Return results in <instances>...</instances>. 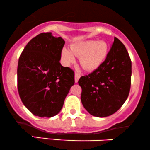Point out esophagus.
Listing matches in <instances>:
<instances>
[{
  "label": "esophagus",
  "instance_id": "1",
  "mask_svg": "<svg viewBox=\"0 0 150 150\" xmlns=\"http://www.w3.org/2000/svg\"><path fill=\"white\" fill-rule=\"evenodd\" d=\"M81 77V75L79 73H77V72H75V82H78L79 79H80V77Z\"/></svg>",
  "mask_w": 150,
  "mask_h": 150
}]
</instances>
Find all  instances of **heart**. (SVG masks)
Masks as SVG:
<instances>
[{
    "label": "heart",
    "mask_w": 150,
    "mask_h": 150,
    "mask_svg": "<svg viewBox=\"0 0 150 150\" xmlns=\"http://www.w3.org/2000/svg\"><path fill=\"white\" fill-rule=\"evenodd\" d=\"M108 45L104 41L86 40L70 46V51L63 49L61 58L63 63L69 65L75 62L74 56L80 58L81 66L87 71L97 69L104 63L108 53Z\"/></svg>",
    "instance_id": "heart-1"
}]
</instances>
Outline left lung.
<instances>
[{"instance_id": "8db88e82", "label": "left lung", "mask_w": 150, "mask_h": 150, "mask_svg": "<svg viewBox=\"0 0 150 150\" xmlns=\"http://www.w3.org/2000/svg\"><path fill=\"white\" fill-rule=\"evenodd\" d=\"M131 69V60L126 48L114 37L104 63L78 81L82 88L81 101L85 109L92 116L100 118L116 113L128 97Z\"/></svg>"}]
</instances>
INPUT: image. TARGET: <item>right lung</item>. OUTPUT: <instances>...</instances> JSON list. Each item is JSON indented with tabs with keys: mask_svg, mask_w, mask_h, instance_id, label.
I'll return each mask as SVG.
<instances>
[{
	"mask_svg": "<svg viewBox=\"0 0 150 150\" xmlns=\"http://www.w3.org/2000/svg\"><path fill=\"white\" fill-rule=\"evenodd\" d=\"M64 44L61 37L44 32L31 39L20 55L19 95L34 116L50 118L58 114L75 83L73 70L60 63Z\"/></svg>",
	"mask_w": 150,
	"mask_h": 150,
	"instance_id": "add662e5",
	"label": "right lung"
}]
</instances>
